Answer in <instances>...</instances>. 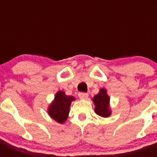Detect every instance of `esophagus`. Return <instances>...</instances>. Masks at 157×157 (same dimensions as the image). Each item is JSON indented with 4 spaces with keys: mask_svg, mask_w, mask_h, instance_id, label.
<instances>
[{
    "mask_svg": "<svg viewBox=\"0 0 157 157\" xmlns=\"http://www.w3.org/2000/svg\"><path fill=\"white\" fill-rule=\"evenodd\" d=\"M78 96L80 98H82V99H86L89 97V94L87 93H85V92H80L78 94Z\"/></svg>",
    "mask_w": 157,
    "mask_h": 157,
    "instance_id": "obj_1",
    "label": "esophagus"
}]
</instances>
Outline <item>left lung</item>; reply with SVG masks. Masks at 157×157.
Wrapping results in <instances>:
<instances>
[{
	"mask_svg": "<svg viewBox=\"0 0 157 157\" xmlns=\"http://www.w3.org/2000/svg\"><path fill=\"white\" fill-rule=\"evenodd\" d=\"M94 103L95 104L96 114L102 117H107L111 115V112L108 109L109 97L107 96V91L101 89L100 92L94 97Z\"/></svg>",
	"mask_w": 157,
	"mask_h": 157,
	"instance_id": "1",
	"label": "left lung"
}]
</instances>
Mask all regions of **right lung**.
I'll return each instance as SVG.
<instances>
[{
    "mask_svg": "<svg viewBox=\"0 0 157 157\" xmlns=\"http://www.w3.org/2000/svg\"><path fill=\"white\" fill-rule=\"evenodd\" d=\"M73 97L67 96L64 92L59 91L55 95L53 103L49 107V114L53 119L59 123H63L67 118L69 113V107Z\"/></svg>",
    "mask_w": 157,
    "mask_h": 157,
    "instance_id": "obj_1",
    "label": "right lung"
}]
</instances>
